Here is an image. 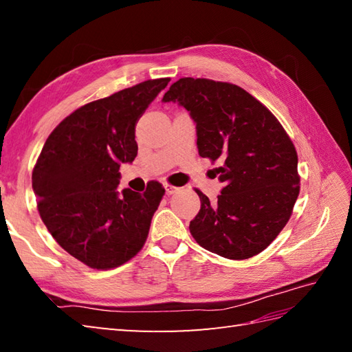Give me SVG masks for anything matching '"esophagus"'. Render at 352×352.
<instances>
[{
    "mask_svg": "<svg viewBox=\"0 0 352 352\" xmlns=\"http://www.w3.org/2000/svg\"><path fill=\"white\" fill-rule=\"evenodd\" d=\"M164 190H166V195H172V193H175L178 190L177 186H172L169 183H164Z\"/></svg>",
    "mask_w": 352,
    "mask_h": 352,
    "instance_id": "1",
    "label": "esophagus"
}]
</instances>
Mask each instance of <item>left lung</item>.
<instances>
[{"label": "left lung", "instance_id": "8db88e82", "mask_svg": "<svg viewBox=\"0 0 352 352\" xmlns=\"http://www.w3.org/2000/svg\"><path fill=\"white\" fill-rule=\"evenodd\" d=\"M163 101L190 111L199 155L221 164L223 189L216 203L197 189L201 208L190 234L221 257L257 256L286 227L300 195L294 142L265 104L226 81L183 77Z\"/></svg>", "mask_w": 352, "mask_h": 352}]
</instances>
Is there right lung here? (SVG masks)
Wrapping results in <instances>:
<instances>
[{"instance_id": "right-lung-1", "label": "right lung", "mask_w": 352, "mask_h": 352, "mask_svg": "<svg viewBox=\"0 0 352 352\" xmlns=\"http://www.w3.org/2000/svg\"><path fill=\"white\" fill-rule=\"evenodd\" d=\"M170 78H155L87 102L51 131L33 168L45 227L81 263L107 271L144 248L164 195L155 180L144 193L118 195L119 166L138 155L136 122Z\"/></svg>"}]
</instances>
